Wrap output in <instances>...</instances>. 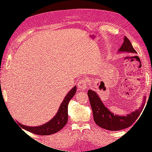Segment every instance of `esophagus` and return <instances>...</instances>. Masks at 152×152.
Segmentation results:
<instances>
[{"label":"esophagus","mask_w":152,"mask_h":152,"mask_svg":"<svg viewBox=\"0 0 152 152\" xmlns=\"http://www.w3.org/2000/svg\"><path fill=\"white\" fill-rule=\"evenodd\" d=\"M78 88L80 90L84 91L87 88V81L85 79H82L78 84Z\"/></svg>","instance_id":"obj_1"}]
</instances>
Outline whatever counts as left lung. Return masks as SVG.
Here are the masks:
<instances>
[{
  "label": "left lung",
  "instance_id": "1",
  "mask_svg": "<svg viewBox=\"0 0 152 152\" xmlns=\"http://www.w3.org/2000/svg\"><path fill=\"white\" fill-rule=\"evenodd\" d=\"M118 53H127L136 54V51L126 37H124V42ZM91 107L93 110L94 121L98 126L109 131H119L131 126L140 115L144 108L146 102V96H143L141 107L134 112L127 114L126 115H118L114 114L107 107L101 100L98 94L92 89L87 92Z\"/></svg>",
  "mask_w": 152,
  "mask_h": 152
}]
</instances>
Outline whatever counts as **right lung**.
Returning a JSON list of instances; mask_svg holds the SVG:
<instances>
[{"label":"right lung","instance_id":"right-lung-1","mask_svg":"<svg viewBox=\"0 0 152 152\" xmlns=\"http://www.w3.org/2000/svg\"><path fill=\"white\" fill-rule=\"evenodd\" d=\"M76 91L77 87L75 86L64 98L61 104L59 106L57 113L49 122L41 126L35 127L23 125L20 122H18V124H20L23 129L37 135H50L59 131L68 122V104L70 99L75 94Z\"/></svg>","mask_w":152,"mask_h":152}]
</instances>
